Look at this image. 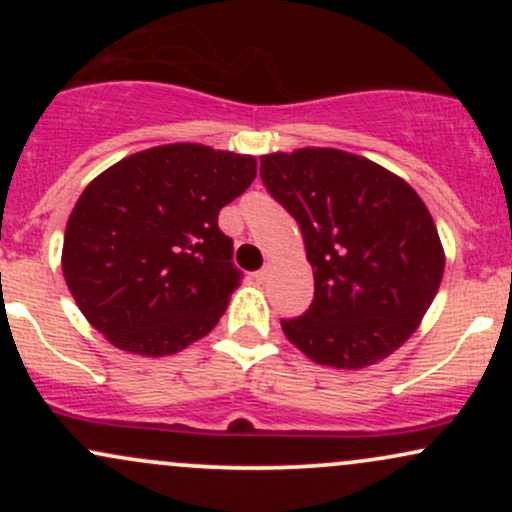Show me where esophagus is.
<instances>
[{"mask_svg": "<svg viewBox=\"0 0 512 512\" xmlns=\"http://www.w3.org/2000/svg\"><path fill=\"white\" fill-rule=\"evenodd\" d=\"M269 274H272V267H269V264H267V267H262L260 272H255V279L257 281H267Z\"/></svg>", "mask_w": 512, "mask_h": 512, "instance_id": "34e87169", "label": "esophagus"}]
</instances>
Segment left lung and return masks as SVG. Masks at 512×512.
Returning a JSON list of instances; mask_svg holds the SVG:
<instances>
[{
  "mask_svg": "<svg viewBox=\"0 0 512 512\" xmlns=\"http://www.w3.org/2000/svg\"><path fill=\"white\" fill-rule=\"evenodd\" d=\"M267 192L296 219L315 298L281 330L320 366L366 368L419 327L445 255L426 204L402 178L339 149L260 158Z\"/></svg>",
  "mask_w": 512,
  "mask_h": 512,
  "instance_id": "8db88e82",
  "label": "left lung"
}]
</instances>
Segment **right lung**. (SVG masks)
I'll return each instance as SVG.
<instances>
[{
	"label": "right lung",
	"instance_id": "obj_1",
	"mask_svg": "<svg viewBox=\"0 0 512 512\" xmlns=\"http://www.w3.org/2000/svg\"><path fill=\"white\" fill-rule=\"evenodd\" d=\"M257 175L252 156L166 144L122 158L81 192L62 272L117 349L166 356L209 334L238 289L219 211Z\"/></svg>",
	"mask_w": 512,
	"mask_h": 512
}]
</instances>
